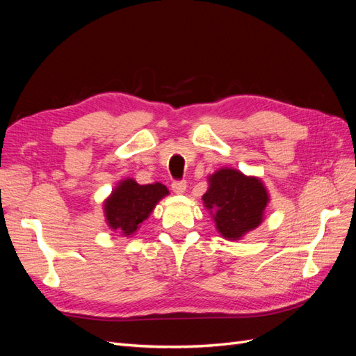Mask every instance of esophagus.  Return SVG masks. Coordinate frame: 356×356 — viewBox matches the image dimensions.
Returning <instances> with one entry per match:
<instances>
[{"instance_id": "34e87169", "label": "esophagus", "mask_w": 356, "mask_h": 356, "mask_svg": "<svg viewBox=\"0 0 356 356\" xmlns=\"http://www.w3.org/2000/svg\"><path fill=\"white\" fill-rule=\"evenodd\" d=\"M186 188H187V182L184 179H178L172 182V190H174V193H177V195H182V193L186 191Z\"/></svg>"}]
</instances>
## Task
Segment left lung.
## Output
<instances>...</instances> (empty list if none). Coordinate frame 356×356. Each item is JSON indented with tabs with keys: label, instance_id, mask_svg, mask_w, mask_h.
<instances>
[{
	"label": "left lung",
	"instance_id": "1",
	"mask_svg": "<svg viewBox=\"0 0 356 356\" xmlns=\"http://www.w3.org/2000/svg\"><path fill=\"white\" fill-rule=\"evenodd\" d=\"M202 199L212 212L217 230L230 241L260 225L268 202L260 179L227 168L209 177V188Z\"/></svg>",
	"mask_w": 356,
	"mask_h": 356
}]
</instances>
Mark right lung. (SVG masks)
Wrapping results in <instances>:
<instances>
[{
	"mask_svg": "<svg viewBox=\"0 0 356 356\" xmlns=\"http://www.w3.org/2000/svg\"><path fill=\"white\" fill-rule=\"evenodd\" d=\"M166 195L169 191L160 182L139 186L134 179H124L105 200L106 222L113 230L131 236L138 230L139 224L148 218L156 203Z\"/></svg>",
	"mask_w": 356,
	"mask_h": 356,
	"instance_id": "1",
	"label": "right lung"
}]
</instances>
